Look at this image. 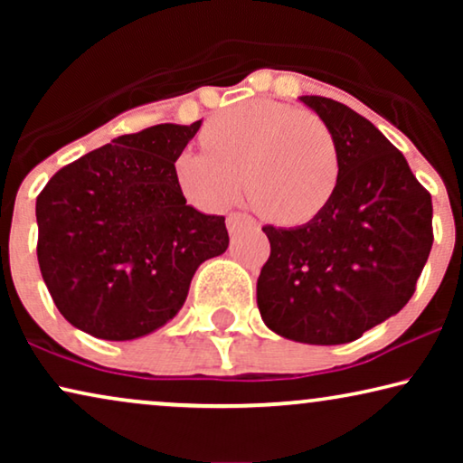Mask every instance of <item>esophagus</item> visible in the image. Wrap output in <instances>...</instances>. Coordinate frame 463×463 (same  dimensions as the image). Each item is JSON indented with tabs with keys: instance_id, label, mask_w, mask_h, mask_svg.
Returning a JSON list of instances; mask_svg holds the SVG:
<instances>
[{
	"instance_id": "1",
	"label": "esophagus",
	"mask_w": 463,
	"mask_h": 463,
	"mask_svg": "<svg viewBox=\"0 0 463 463\" xmlns=\"http://www.w3.org/2000/svg\"><path fill=\"white\" fill-rule=\"evenodd\" d=\"M246 225H252V219L249 217V214H244V213H230V214H227V230H230V233H236Z\"/></svg>"
}]
</instances>
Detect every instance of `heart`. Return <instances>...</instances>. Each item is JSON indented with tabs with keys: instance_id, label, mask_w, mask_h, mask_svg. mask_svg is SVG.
I'll use <instances>...</instances> for the list:
<instances>
[{
	"instance_id": "b5f03b06",
	"label": "heart",
	"mask_w": 463,
	"mask_h": 463,
	"mask_svg": "<svg viewBox=\"0 0 463 463\" xmlns=\"http://www.w3.org/2000/svg\"><path fill=\"white\" fill-rule=\"evenodd\" d=\"M208 154L179 156L175 164L183 194L221 211L238 198L276 225L307 223L337 194L341 147L331 126L316 113L276 100H246L213 118L202 132Z\"/></svg>"
}]
</instances>
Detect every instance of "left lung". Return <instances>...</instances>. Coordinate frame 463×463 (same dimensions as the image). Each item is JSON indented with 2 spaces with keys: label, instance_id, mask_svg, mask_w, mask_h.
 <instances>
[{
  "label": "left lung",
  "instance_id": "1",
  "mask_svg": "<svg viewBox=\"0 0 463 463\" xmlns=\"http://www.w3.org/2000/svg\"><path fill=\"white\" fill-rule=\"evenodd\" d=\"M301 103L333 128L344 170L318 217L288 230L263 227L271 250L257 280V306L282 337L339 345L413 297L434 242L432 195L369 119L326 97Z\"/></svg>",
  "mask_w": 463,
  "mask_h": 463
}]
</instances>
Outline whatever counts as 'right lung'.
<instances>
[{
    "label": "right lung",
    "mask_w": 463,
    "mask_h": 463,
    "mask_svg": "<svg viewBox=\"0 0 463 463\" xmlns=\"http://www.w3.org/2000/svg\"><path fill=\"white\" fill-rule=\"evenodd\" d=\"M157 124L62 166L37 195V261L54 306L92 337H143L223 255L225 217L187 206L175 162L200 130Z\"/></svg>",
    "instance_id": "add662e5"
}]
</instances>
